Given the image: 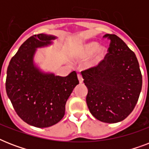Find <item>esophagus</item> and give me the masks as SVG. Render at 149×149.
Masks as SVG:
<instances>
[{
    "mask_svg": "<svg viewBox=\"0 0 149 149\" xmlns=\"http://www.w3.org/2000/svg\"><path fill=\"white\" fill-rule=\"evenodd\" d=\"M77 77H78V79H79V84H82L84 82V79H83V77H82L81 74L77 75Z\"/></svg>",
    "mask_w": 149,
    "mask_h": 149,
    "instance_id": "esophagus-1",
    "label": "esophagus"
}]
</instances>
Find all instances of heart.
<instances>
[{"label": "heart", "mask_w": 149, "mask_h": 149, "mask_svg": "<svg viewBox=\"0 0 149 149\" xmlns=\"http://www.w3.org/2000/svg\"><path fill=\"white\" fill-rule=\"evenodd\" d=\"M98 47H99V43L97 42H91L87 43V44L84 45L83 49L79 53L78 58L79 59H86V58L91 57L97 50L98 51H97L94 58L91 62L92 65H97L100 62H101L104 59L107 54L106 48L100 47L99 49H98Z\"/></svg>", "instance_id": "1"}]
</instances>
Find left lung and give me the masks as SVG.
Listing matches in <instances>:
<instances>
[{"mask_svg":"<svg viewBox=\"0 0 149 149\" xmlns=\"http://www.w3.org/2000/svg\"><path fill=\"white\" fill-rule=\"evenodd\" d=\"M108 53L97 66L82 71L88 89L86 104L92 115L105 123L125 120L134 110L142 86V77L134 52L116 35Z\"/></svg>","mask_w":149,"mask_h":149,"instance_id":"obj_1","label":"left lung"}]
</instances>
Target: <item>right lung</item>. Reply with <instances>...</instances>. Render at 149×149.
<instances>
[{"mask_svg": "<svg viewBox=\"0 0 149 149\" xmlns=\"http://www.w3.org/2000/svg\"><path fill=\"white\" fill-rule=\"evenodd\" d=\"M56 37L38 34L29 38L10 59L6 92L16 113L24 122L48 127L62 120L65 103L79 80L72 71L67 77L42 72L34 63L38 48L52 44Z\"/></svg>", "mask_w": 149, "mask_h": 149, "instance_id": "add662e5", "label": "right lung"}]
</instances>
